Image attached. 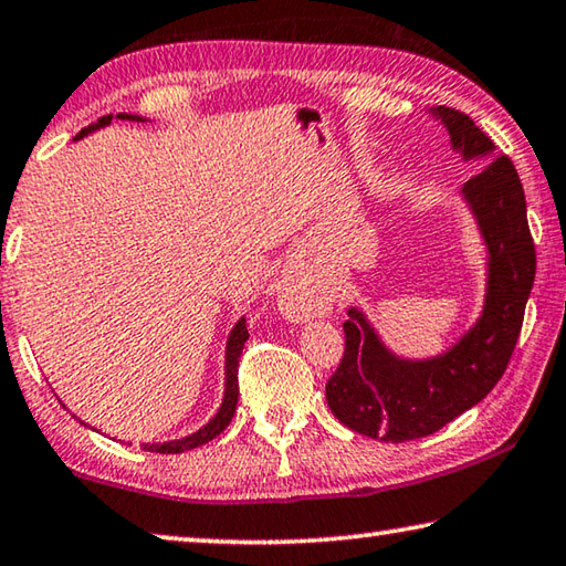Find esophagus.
Listing matches in <instances>:
<instances>
[{
	"label": "esophagus",
	"instance_id": "obj_1",
	"mask_svg": "<svg viewBox=\"0 0 566 566\" xmlns=\"http://www.w3.org/2000/svg\"><path fill=\"white\" fill-rule=\"evenodd\" d=\"M277 305H281L283 316L291 318V321H305L313 313V303L305 293H301L295 285L285 283L281 285V291H277Z\"/></svg>",
	"mask_w": 566,
	"mask_h": 566
}]
</instances>
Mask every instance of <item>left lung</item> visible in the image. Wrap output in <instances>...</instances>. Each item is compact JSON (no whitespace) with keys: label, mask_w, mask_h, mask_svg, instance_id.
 <instances>
[{"label":"left lung","mask_w":566,"mask_h":566,"mask_svg":"<svg viewBox=\"0 0 566 566\" xmlns=\"http://www.w3.org/2000/svg\"><path fill=\"white\" fill-rule=\"evenodd\" d=\"M431 115L449 129L451 147L464 160L488 163L464 182L461 196L486 243L489 277L484 311L474 328L447 354L423 360L394 356L364 313L348 308L344 358L326 384L328 409L348 429L394 443L429 437L492 391L514 354L536 273L524 188L514 163L506 155L496 157L492 137L469 115L443 105Z\"/></svg>","instance_id":"left-lung-1"}]
</instances>
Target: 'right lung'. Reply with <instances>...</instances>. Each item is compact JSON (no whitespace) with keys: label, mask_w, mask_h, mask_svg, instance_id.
I'll use <instances>...</instances> for the list:
<instances>
[{"label":"right lung","mask_w":566,"mask_h":566,"mask_svg":"<svg viewBox=\"0 0 566 566\" xmlns=\"http://www.w3.org/2000/svg\"><path fill=\"white\" fill-rule=\"evenodd\" d=\"M119 119H129V123H143V117L137 115H127V113H119L117 115ZM109 119H113V115H105L99 117L95 125L92 127H85L82 133L74 137V140H80V137H85L87 133H92V129H99L109 125ZM248 340V328H245V318H240L233 331H230L228 336V346H226V396H222V403L218 413L212 416V419L202 426V429H198L196 433H190V437L185 439H175V441H163V443H143L145 451H155V453H182V451H190V449H198L202 447V443H208L218 437V433L226 429V426L233 421L235 416V409H238V360H240V354H243V346Z\"/></svg>","instance_id":"add662e5"}]
</instances>
